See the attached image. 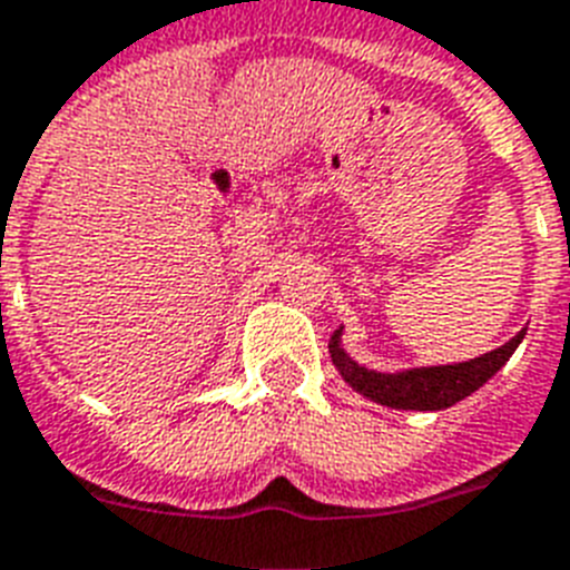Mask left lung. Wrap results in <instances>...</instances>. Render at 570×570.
Segmentation results:
<instances>
[{
	"instance_id": "left-lung-1",
	"label": "left lung",
	"mask_w": 570,
	"mask_h": 570,
	"mask_svg": "<svg viewBox=\"0 0 570 570\" xmlns=\"http://www.w3.org/2000/svg\"><path fill=\"white\" fill-rule=\"evenodd\" d=\"M341 330L330 338V353L341 376L358 391L364 397L376 400L382 406L391 409H417V412H439L448 409L459 400H465L468 394L485 385L494 373L509 362V356L515 353L521 344L523 332H518L515 338L507 341L503 347L491 350L485 356L471 358L462 364H441V367H414V371L403 373H376L367 371L362 364L341 350L338 344Z\"/></svg>"
}]
</instances>
